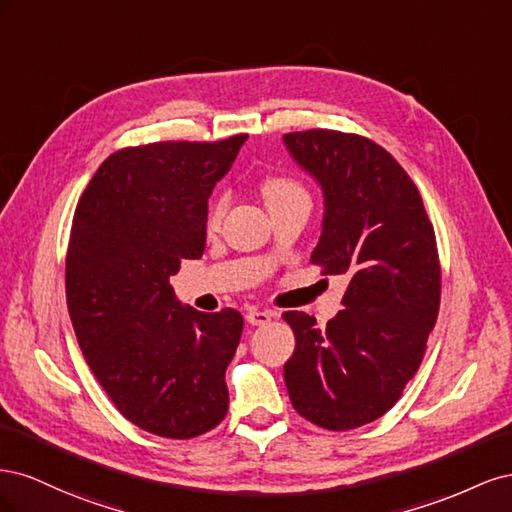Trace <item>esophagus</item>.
I'll list each match as a JSON object with an SVG mask.
<instances>
[{"instance_id":"34e87169","label":"esophagus","mask_w":512,"mask_h":512,"mask_svg":"<svg viewBox=\"0 0 512 512\" xmlns=\"http://www.w3.org/2000/svg\"><path fill=\"white\" fill-rule=\"evenodd\" d=\"M271 318H273L271 312H260V309H250V312L245 314V320L250 322V324H254V327H258V324L271 322Z\"/></svg>"}]
</instances>
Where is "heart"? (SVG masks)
I'll use <instances>...</instances> for the list:
<instances>
[{
	"label": "heart",
	"instance_id": "b5f03b06",
	"mask_svg": "<svg viewBox=\"0 0 512 512\" xmlns=\"http://www.w3.org/2000/svg\"><path fill=\"white\" fill-rule=\"evenodd\" d=\"M260 192L265 196V203L271 207L277 205H284L290 203V200H297V198H307V192L303 188V183L297 181L294 177L288 175H269L262 179L260 183ZM309 200V198H307ZM228 207V198L226 196H215L209 207H207V218H205V226L209 232L218 230L224 213Z\"/></svg>",
	"mask_w": 512,
	"mask_h": 512
}]
</instances>
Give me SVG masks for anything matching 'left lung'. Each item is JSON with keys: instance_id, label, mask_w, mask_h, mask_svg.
<instances>
[{"instance_id": "1", "label": "left lung", "mask_w": 512, "mask_h": 512, "mask_svg": "<svg viewBox=\"0 0 512 512\" xmlns=\"http://www.w3.org/2000/svg\"><path fill=\"white\" fill-rule=\"evenodd\" d=\"M284 143L327 205L312 265L348 277L324 329L282 314L297 342L284 380L309 423L348 431L389 412L421 367L442 294L436 232L410 175L371 138L314 128Z\"/></svg>"}]
</instances>
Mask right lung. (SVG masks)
<instances>
[{"mask_svg": "<svg viewBox=\"0 0 512 512\" xmlns=\"http://www.w3.org/2000/svg\"><path fill=\"white\" fill-rule=\"evenodd\" d=\"M247 134L160 141L108 156L76 205L66 299L85 361L130 423L190 440L228 412L243 316L183 307L168 277L200 258L207 198Z\"/></svg>", "mask_w": 512, "mask_h": 512, "instance_id": "add662e5", "label": "right lung"}]
</instances>
